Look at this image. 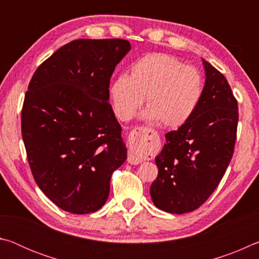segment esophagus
<instances>
[{
    "label": "esophagus",
    "mask_w": 259,
    "mask_h": 259,
    "mask_svg": "<svg viewBox=\"0 0 259 259\" xmlns=\"http://www.w3.org/2000/svg\"><path fill=\"white\" fill-rule=\"evenodd\" d=\"M148 130L146 126H136V128L129 134V143L134 150H137L139 147H143L144 145H147V137H148ZM128 162L130 164H139L143 162L142 157L137 155L135 151H131L128 155Z\"/></svg>",
    "instance_id": "esophagus-1"
}]
</instances>
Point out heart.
I'll return each instance as SVG.
<instances>
[{"label":"heart","instance_id":"1","mask_svg":"<svg viewBox=\"0 0 259 259\" xmlns=\"http://www.w3.org/2000/svg\"><path fill=\"white\" fill-rule=\"evenodd\" d=\"M203 95V77L198 68L184 65L168 54H150L130 66V75L120 74L109 85L113 111L129 120L146 102L144 117L178 128L191 119Z\"/></svg>","mask_w":259,"mask_h":259}]
</instances>
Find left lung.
Masks as SVG:
<instances>
[{"label":"left lung","mask_w":259,"mask_h":259,"mask_svg":"<svg viewBox=\"0 0 259 259\" xmlns=\"http://www.w3.org/2000/svg\"><path fill=\"white\" fill-rule=\"evenodd\" d=\"M205 84L195 113L165 135L155 157L157 178L151 196L157 208L171 213L198 209L216 190L233 156L238 102L225 76L203 60Z\"/></svg>","instance_id":"8db88e82"}]
</instances>
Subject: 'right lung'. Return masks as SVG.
I'll return each instance as SVG.
<instances>
[{
	"mask_svg": "<svg viewBox=\"0 0 259 259\" xmlns=\"http://www.w3.org/2000/svg\"><path fill=\"white\" fill-rule=\"evenodd\" d=\"M131 49L121 38H78L37 67L21 109V135L35 182L65 211H97L126 159L109 80Z\"/></svg>",
	"mask_w": 259,
	"mask_h": 259,
	"instance_id": "obj_1",
	"label": "right lung"
}]
</instances>
